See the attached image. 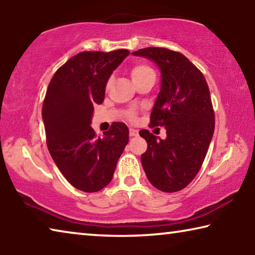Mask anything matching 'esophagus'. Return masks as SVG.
<instances>
[{"instance_id":"1","label":"esophagus","mask_w":255,"mask_h":255,"mask_svg":"<svg viewBox=\"0 0 255 255\" xmlns=\"http://www.w3.org/2000/svg\"><path fill=\"white\" fill-rule=\"evenodd\" d=\"M129 135H130L131 137H133V136H137V135H138V131L136 130V129L130 128V129H129Z\"/></svg>"}]
</instances>
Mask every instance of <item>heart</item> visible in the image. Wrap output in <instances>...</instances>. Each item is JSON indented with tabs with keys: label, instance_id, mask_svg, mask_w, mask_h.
I'll use <instances>...</instances> for the list:
<instances>
[{
	"label": "heart",
	"instance_id": "1",
	"mask_svg": "<svg viewBox=\"0 0 255 255\" xmlns=\"http://www.w3.org/2000/svg\"><path fill=\"white\" fill-rule=\"evenodd\" d=\"M155 74L153 68L148 66L147 64H143V63H139V64H136V65H133L130 70V76H131V80L135 84L139 83L140 81L145 80L146 77L149 76V75H153ZM130 116V115H129Z\"/></svg>",
	"mask_w": 255,
	"mask_h": 255
}]
</instances>
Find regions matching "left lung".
<instances>
[{"label": "left lung", "instance_id": "obj_1", "mask_svg": "<svg viewBox=\"0 0 255 255\" xmlns=\"http://www.w3.org/2000/svg\"><path fill=\"white\" fill-rule=\"evenodd\" d=\"M132 55L153 60L161 71V90L150 124L166 129L165 139L146 129L139 131L147 141L141 165L155 188L163 192L180 191L199 172L214 135L208 84L202 73L178 51L148 47Z\"/></svg>", "mask_w": 255, "mask_h": 255}]
</instances>
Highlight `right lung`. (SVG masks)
Returning a JSON list of instances; mask_svg holds the SVG:
<instances>
[{"label":"right lung","mask_w":255,"mask_h":255,"mask_svg":"<svg viewBox=\"0 0 255 255\" xmlns=\"http://www.w3.org/2000/svg\"><path fill=\"white\" fill-rule=\"evenodd\" d=\"M128 55L127 49L82 51L56 71L47 89L41 112L47 147L58 170L81 191L97 192L109 184L128 144L124 123L112 124L103 137L90 126L93 106L105 100L108 80Z\"/></svg>","instance_id":"obj_1"}]
</instances>
